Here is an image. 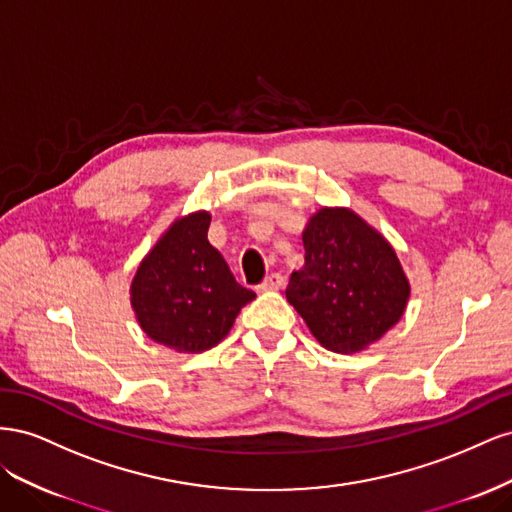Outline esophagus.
I'll list each match as a JSON object with an SVG mask.
<instances>
[{"label": "esophagus", "mask_w": 512, "mask_h": 512, "mask_svg": "<svg viewBox=\"0 0 512 512\" xmlns=\"http://www.w3.org/2000/svg\"><path fill=\"white\" fill-rule=\"evenodd\" d=\"M284 284H286V280L282 273H271L267 280L260 284V290H280V288H284Z\"/></svg>", "instance_id": "obj_1"}]
</instances>
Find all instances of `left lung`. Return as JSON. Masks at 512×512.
I'll use <instances>...</instances> for the list:
<instances>
[{
    "label": "left lung",
    "mask_w": 512,
    "mask_h": 512,
    "mask_svg": "<svg viewBox=\"0 0 512 512\" xmlns=\"http://www.w3.org/2000/svg\"><path fill=\"white\" fill-rule=\"evenodd\" d=\"M305 265L290 275L288 303L333 352H361L404 316L410 282L376 228L346 207H322L303 230Z\"/></svg>",
    "instance_id": "obj_1"
}]
</instances>
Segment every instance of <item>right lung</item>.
Segmentation results:
<instances>
[{
  "label": "right lung",
  "mask_w": 512,
  "mask_h": 512,
  "mask_svg": "<svg viewBox=\"0 0 512 512\" xmlns=\"http://www.w3.org/2000/svg\"><path fill=\"white\" fill-rule=\"evenodd\" d=\"M211 215L175 220L136 269L130 303L141 329L175 352L196 354L220 344L256 294L232 277L207 239Z\"/></svg>",
  "instance_id": "obj_1"
}]
</instances>
